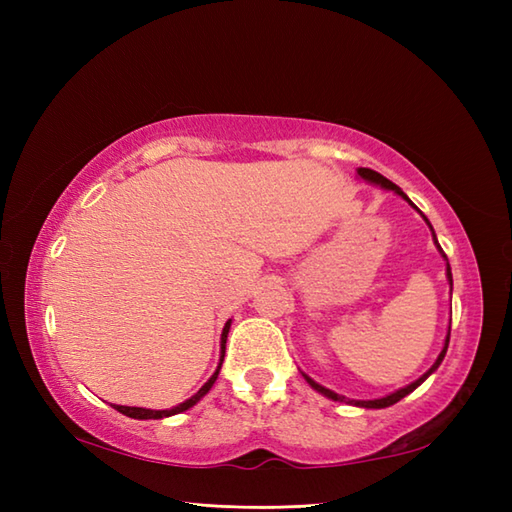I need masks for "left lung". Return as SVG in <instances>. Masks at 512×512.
I'll return each mask as SVG.
<instances>
[{"label": "left lung", "mask_w": 512, "mask_h": 512, "mask_svg": "<svg viewBox=\"0 0 512 512\" xmlns=\"http://www.w3.org/2000/svg\"><path fill=\"white\" fill-rule=\"evenodd\" d=\"M358 176H361L363 180H367V182H374V184H380V187H385V189H391V191H396L398 195H402V198H405L407 202H411L405 193H402L394 182L391 180H387L385 176H380L378 171H374V169H365V167H361L358 169ZM424 220H427V217H424ZM429 222V220H427ZM431 226V224H429ZM433 231V228H431ZM433 239H436V235H433ZM436 244H438V239H436ZM440 248V246H438ZM444 259H447V255H444ZM447 277H449V281H451V286H453V279H451V268H449V262H447ZM447 347H449V334H447V343H444V350L440 352V356H438V361L433 363V367L429 369L427 374L424 376H420L416 383H411V385H407V387H402V389H398V391H394V394H389V396H385V398H378V400H347L345 396H339V394H334V391H330V389H325V387H321L319 383H314V380L310 378V376H306V380L310 383V387L312 389H317L319 394H323V396H328V398H332V400H341V402H352V405H356V407H367V409H383V407H389V405H396V402L400 400V398H405L407 394H411L413 389H416L422 380H427V376L431 374V372H436L438 369V365L442 363V358H444V354H447Z\"/></svg>", "instance_id": "1"}]
</instances>
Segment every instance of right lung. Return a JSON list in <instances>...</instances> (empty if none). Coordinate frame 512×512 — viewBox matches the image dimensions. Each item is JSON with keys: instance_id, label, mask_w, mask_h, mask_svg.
Listing matches in <instances>:
<instances>
[{"instance_id": "1", "label": "right lung", "mask_w": 512, "mask_h": 512, "mask_svg": "<svg viewBox=\"0 0 512 512\" xmlns=\"http://www.w3.org/2000/svg\"><path fill=\"white\" fill-rule=\"evenodd\" d=\"M228 330H231V321H226V325H224V332H222V358H220V365H217V369H215V374L206 380V383L202 385V389L198 391V394L195 396H191L189 400H184V402H180L178 407H173V409H162V411H154V409H143V407H123V405H112L116 411H121V413H125V416H129V418H138V420H158V418H167V416H173V413H182V411H187L189 407H193L195 402H198L206 391H209L211 387H213V383H215V378H217V374H220V367H222V361H224V350H226V336H228Z\"/></svg>"}]
</instances>
